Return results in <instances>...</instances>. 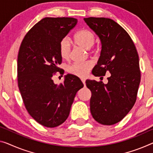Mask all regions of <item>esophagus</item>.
I'll use <instances>...</instances> for the list:
<instances>
[{"label": "esophagus", "instance_id": "34e87169", "mask_svg": "<svg viewBox=\"0 0 153 153\" xmlns=\"http://www.w3.org/2000/svg\"><path fill=\"white\" fill-rule=\"evenodd\" d=\"M81 81H82V83H83L84 85H85V80L84 79H81Z\"/></svg>", "mask_w": 153, "mask_h": 153}]
</instances>
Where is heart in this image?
<instances>
[{"label": "heart", "instance_id": "1", "mask_svg": "<svg viewBox=\"0 0 153 153\" xmlns=\"http://www.w3.org/2000/svg\"><path fill=\"white\" fill-rule=\"evenodd\" d=\"M74 42L77 46L86 50L92 48L96 42V36L92 31L88 29H83L75 35ZM59 54L63 59H68L71 52V46L68 39L63 38L61 40L59 45ZM93 66V63L90 62L85 63H74L70 65L68 71L70 74L79 77H85L90 72Z\"/></svg>", "mask_w": 153, "mask_h": 153}]
</instances>
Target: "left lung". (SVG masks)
<instances>
[{"label": "left lung", "mask_w": 153, "mask_h": 153, "mask_svg": "<svg viewBox=\"0 0 153 153\" xmlns=\"http://www.w3.org/2000/svg\"><path fill=\"white\" fill-rule=\"evenodd\" d=\"M84 20L99 37L102 44L92 74L96 76L111 74L107 84L86 81L91 92L90 111L98 123L112 125L127 115L137 99L141 79L139 56L130 36L115 21L94 17Z\"/></svg>", "instance_id": "left-lung-1"}]
</instances>
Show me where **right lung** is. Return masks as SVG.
<instances>
[{
    "mask_svg": "<svg viewBox=\"0 0 153 153\" xmlns=\"http://www.w3.org/2000/svg\"><path fill=\"white\" fill-rule=\"evenodd\" d=\"M74 18H44L26 34L18 55V85L27 111L39 124L49 128L64 123L75 95L83 84L67 74L63 83L55 84L56 72L63 74L59 45L76 26Z\"/></svg>",
    "mask_w": 153,
    "mask_h": 153,
    "instance_id": "obj_1",
    "label": "right lung"
}]
</instances>
